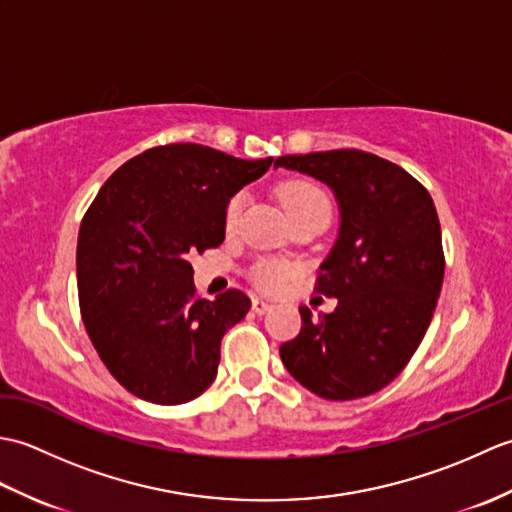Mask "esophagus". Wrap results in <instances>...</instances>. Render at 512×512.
I'll use <instances>...</instances> for the list:
<instances>
[{"label": "esophagus", "mask_w": 512, "mask_h": 512, "mask_svg": "<svg viewBox=\"0 0 512 512\" xmlns=\"http://www.w3.org/2000/svg\"><path fill=\"white\" fill-rule=\"evenodd\" d=\"M270 310H273V303H268L264 299H253V312L255 314H266Z\"/></svg>", "instance_id": "obj_1"}]
</instances>
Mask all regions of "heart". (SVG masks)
<instances>
[{
    "label": "heart",
    "mask_w": 512,
    "mask_h": 512,
    "mask_svg": "<svg viewBox=\"0 0 512 512\" xmlns=\"http://www.w3.org/2000/svg\"><path fill=\"white\" fill-rule=\"evenodd\" d=\"M279 195H281V202H284V206H286L288 215L312 209V206H328V198H325L323 191L314 187V184H310V182H301V180L286 182L284 187H281ZM244 204H246V193H237V195H233L231 200H228L226 213H224L226 228L237 226L239 217H242V211H244ZM328 209H330V206H328ZM292 273H295V268L288 266V264L262 262L255 268L253 279H255V284L259 288L279 290Z\"/></svg>",
    "instance_id": "heart-1"
}]
</instances>
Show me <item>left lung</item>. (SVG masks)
<instances>
[{"mask_svg": "<svg viewBox=\"0 0 512 512\" xmlns=\"http://www.w3.org/2000/svg\"><path fill=\"white\" fill-rule=\"evenodd\" d=\"M328 184L339 235L317 292L339 299L319 321L301 306V332L279 347L290 376L325 400H354L394 380L427 332L442 290V233L429 191L358 149L281 156L275 169Z\"/></svg>", "mask_w": 512, "mask_h": 512, "instance_id": "1", "label": "left lung"}]
</instances>
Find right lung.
I'll return each instance as SVG.
<instances>
[{
    "mask_svg": "<svg viewBox=\"0 0 512 512\" xmlns=\"http://www.w3.org/2000/svg\"><path fill=\"white\" fill-rule=\"evenodd\" d=\"M270 165L195 143L154 147L116 169L85 213L76 244L83 323L134 396L182 405L215 380L222 336L250 299L242 290L195 297L189 257L224 242L228 200Z\"/></svg>",
    "mask_w": 512,
    "mask_h": 512,
    "instance_id": "1",
    "label": "right lung"
}]
</instances>
